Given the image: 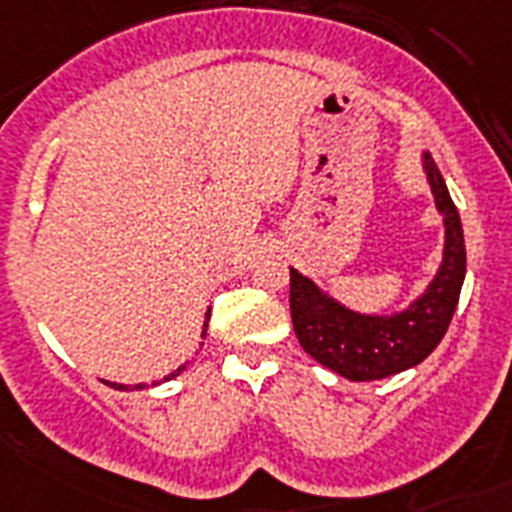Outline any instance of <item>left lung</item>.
Returning a JSON list of instances; mask_svg holds the SVG:
<instances>
[{
    "label": "left lung",
    "mask_w": 512,
    "mask_h": 512,
    "mask_svg": "<svg viewBox=\"0 0 512 512\" xmlns=\"http://www.w3.org/2000/svg\"><path fill=\"white\" fill-rule=\"evenodd\" d=\"M426 162L436 207L444 215V260L426 294L400 315H360L289 268L294 334L307 355L350 381H376L407 371L436 350L458 307L465 278V239L458 207L431 157Z\"/></svg>",
    "instance_id": "8db88e82"
}]
</instances>
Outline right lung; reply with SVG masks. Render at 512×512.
I'll list each match as a JSON object with an SVG mask.
<instances>
[{
    "instance_id": "right-lung-1",
    "label": "right lung",
    "mask_w": 512,
    "mask_h": 512,
    "mask_svg": "<svg viewBox=\"0 0 512 512\" xmlns=\"http://www.w3.org/2000/svg\"><path fill=\"white\" fill-rule=\"evenodd\" d=\"M207 318H210V313H207ZM205 328H207V323H205ZM202 336H205V334H202ZM186 365H189V363H184V365H181V368H176V371L170 373V376H165V381H168V378H176V376H178V373L184 371ZM110 386H112V389H126V386H123V384H110ZM152 386H155V381H152ZM134 389H141V384H136V386H134Z\"/></svg>"
}]
</instances>
